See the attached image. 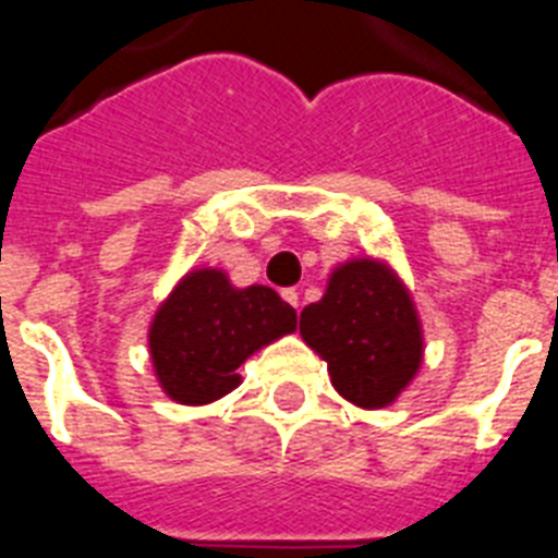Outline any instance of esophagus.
Instances as JSON below:
<instances>
[{
    "mask_svg": "<svg viewBox=\"0 0 558 558\" xmlns=\"http://www.w3.org/2000/svg\"><path fill=\"white\" fill-rule=\"evenodd\" d=\"M280 294H283V300H286V303H289V306L300 308V292H298V289H283V292H280Z\"/></svg>",
    "mask_w": 558,
    "mask_h": 558,
    "instance_id": "34e87169",
    "label": "esophagus"
}]
</instances>
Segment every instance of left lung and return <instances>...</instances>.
<instances>
[{
	"label": "left lung",
	"mask_w": 558,
	"mask_h": 558,
	"mask_svg": "<svg viewBox=\"0 0 558 558\" xmlns=\"http://www.w3.org/2000/svg\"><path fill=\"white\" fill-rule=\"evenodd\" d=\"M300 333L328 362L337 393L367 410L390 404L424 353L413 300L371 258L339 266L323 300L300 312Z\"/></svg>",
	"instance_id": "left-lung-1"
}]
</instances>
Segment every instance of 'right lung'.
Wrapping results in <instances>:
<instances>
[{"label": "right lung", "mask_w": 558, "mask_h": 558, "mask_svg": "<svg viewBox=\"0 0 558 558\" xmlns=\"http://www.w3.org/2000/svg\"><path fill=\"white\" fill-rule=\"evenodd\" d=\"M294 328L298 314L275 289H232L219 269H196L159 306L148 345L165 393L207 404L239 387L246 356Z\"/></svg>", "instance_id": "right-lung-1"}]
</instances>
